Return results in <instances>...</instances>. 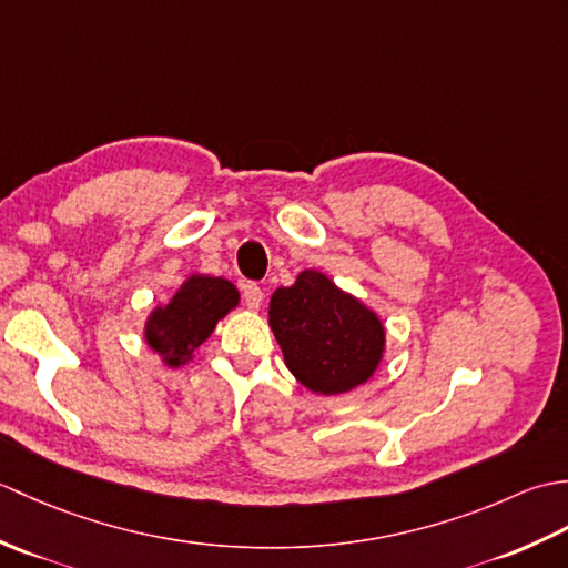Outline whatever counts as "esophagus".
I'll use <instances>...</instances> for the list:
<instances>
[{
	"label": "esophagus",
	"instance_id": "1",
	"mask_svg": "<svg viewBox=\"0 0 568 568\" xmlns=\"http://www.w3.org/2000/svg\"><path fill=\"white\" fill-rule=\"evenodd\" d=\"M241 297H244L246 307H251V310H258L261 300H263V291H261V287H258L256 283H246V285H244V291H241Z\"/></svg>",
	"mask_w": 568,
	"mask_h": 568
}]
</instances>
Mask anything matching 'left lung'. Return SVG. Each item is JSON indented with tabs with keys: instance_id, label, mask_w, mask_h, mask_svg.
Listing matches in <instances>:
<instances>
[{
	"instance_id": "8db88e82",
	"label": "left lung",
	"mask_w": 568,
	"mask_h": 568,
	"mask_svg": "<svg viewBox=\"0 0 568 568\" xmlns=\"http://www.w3.org/2000/svg\"><path fill=\"white\" fill-rule=\"evenodd\" d=\"M268 315L285 366L310 390L348 393L381 364V320L317 271H303L295 285L277 287Z\"/></svg>"
}]
</instances>
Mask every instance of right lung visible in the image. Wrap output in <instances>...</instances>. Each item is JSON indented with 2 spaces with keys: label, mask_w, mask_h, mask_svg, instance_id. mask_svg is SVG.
<instances>
[{
  "label": "right lung",
  "mask_w": 568,
  "mask_h": 568,
  "mask_svg": "<svg viewBox=\"0 0 568 568\" xmlns=\"http://www.w3.org/2000/svg\"><path fill=\"white\" fill-rule=\"evenodd\" d=\"M236 287L224 277L192 275L165 307L149 317L146 342L168 366H180L212 334L214 324L236 307Z\"/></svg>",
  "instance_id": "obj_1"
}]
</instances>
